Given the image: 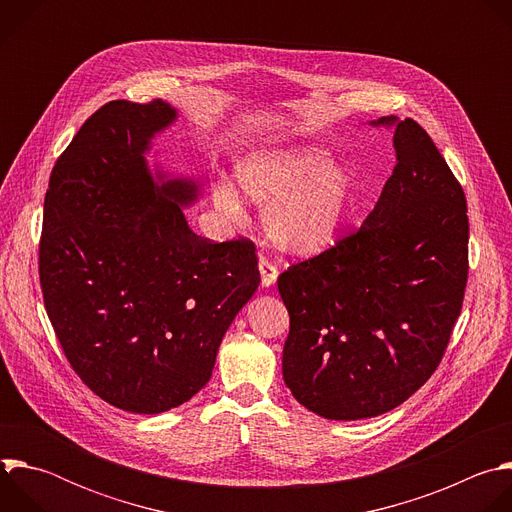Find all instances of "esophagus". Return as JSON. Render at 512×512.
<instances>
[{"label":"esophagus","instance_id":"esophagus-1","mask_svg":"<svg viewBox=\"0 0 512 512\" xmlns=\"http://www.w3.org/2000/svg\"><path fill=\"white\" fill-rule=\"evenodd\" d=\"M259 273H261V285L263 287H271L277 281V275H279L277 267L271 261H267L265 257L259 259Z\"/></svg>","mask_w":512,"mask_h":512}]
</instances>
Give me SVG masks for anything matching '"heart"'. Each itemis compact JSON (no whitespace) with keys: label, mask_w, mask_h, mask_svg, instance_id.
I'll return each mask as SVG.
<instances>
[{"label":"heart","mask_w":512,"mask_h":512,"mask_svg":"<svg viewBox=\"0 0 512 512\" xmlns=\"http://www.w3.org/2000/svg\"><path fill=\"white\" fill-rule=\"evenodd\" d=\"M239 190L263 206V231L273 249L310 257L326 249L348 210L352 176L320 148H285L257 152L235 166ZM216 206L239 216L243 204L227 182L212 188Z\"/></svg>","instance_id":"1"}]
</instances>
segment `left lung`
<instances>
[{
  "instance_id": "1",
  "label": "left lung",
  "mask_w": 512,
  "mask_h": 512,
  "mask_svg": "<svg viewBox=\"0 0 512 512\" xmlns=\"http://www.w3.org/2000/svg\"><path fill=\"white\" fill-rule=\"evenodd\" d=\"M395 127L397 164L356 231L277 279L289 312L283 381L326 419L407 401L437 369L468 281L466 196L427 131Z\"/></svg>"
}]
</instances>
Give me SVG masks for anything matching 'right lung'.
<instances>
[{
	"instance_id": "1",
	"label": "right lung",
	"mask_w": 512,
	"mask_h": 512,
	"mask_svg": "<svg viewBox=\"0 0 512 512\" xmlns=\"http://www.w3.org/2000/svg\"><path fill=\"white\" fill-rule=\"evenodd\" d=\"M166 101H111L56 160L40 237L44 306L70 367L103 401L154 415L210 379L218 346L259 287L255 245L186 223L188 178L145 152L176 121Z\"/></svg>"
}]
</instances>
